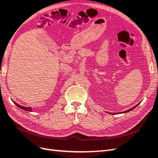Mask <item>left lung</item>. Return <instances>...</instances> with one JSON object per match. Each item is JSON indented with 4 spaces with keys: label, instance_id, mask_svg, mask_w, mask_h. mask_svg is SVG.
<instances>
[{
    "label": "left lung",
    "instance_id": "obj_1",
    "mask_svg": "<svg viewBox=\"0 0 158 158\" xmlns=\"http://www.w3.org/2000/svg\"><path fill=\"white\" fill-rule=\"evenodd\" d=\"M138 105H136V106H135V107H132V108H131L130 109H128V110H127V111H123V112H120L121 113H127V112H128V111H132V109H135L136 107H137L138 106ZM111 113V114H114V113ZM115 114H117V113H115Z\"/></svg>",
    "mask_w": 158,
    "mask_h": 158
}]
</instances>
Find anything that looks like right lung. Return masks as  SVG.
<instances>
[{"instance_id": "obj_1", "label": "right lung", "mask_w": 158, "mask_h": 158, "mask_svg": "<svg viewBox=\"0 0 158 158\" xmlns=\"http://www.w3.org/2000/svg\"><path fill=\"white\" fill-rule=\"evenodd\" d=\"M16 106L19 107V108H20V109H23V110H25V111H30V112H31L32 111V109H31V107H23V106H20V105H18V104H17V103H15Z\"/></svg>"}]
</instances>
